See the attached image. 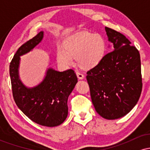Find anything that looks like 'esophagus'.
Masks as SVG:
<instances>
[{
    "label": "esophagus",
    "mask_w": 150,
    "mask_h": 150,
    "mask_svg": "<svg viewBox=\"0 0 150 150\" xmlns=\"http://www.w3.org/2000/svg\"><path fill=\"white\" fill-rule=\"evenodd\" d=\"M76 75H77V77H78L80 80H82V79H84V77H85V75H84L83 74H82V73H80V72H79V71L76 72Z\"/></svg>",
    "instance_id": "34e87169"
}]
</instances>
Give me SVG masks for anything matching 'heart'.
<instances>
[{"mask_svg": "<svg viewBox=\"0 0 150 150\" xmlns=\"http://www.w3.org/2000/svg\"><path fill=\"white\" fill-rule=\"evenodd\" d=\"M106 51V43L102 36L82 31L65 39L63 47L58 48L56 58L60 64L68 66L73 63V56H77L81 67L90 69L100 63Z\"/></svg>", "mask_w": 150, "mask_h": 150, "instance_id": "heart-1", "label": "heart"}]
</instances>
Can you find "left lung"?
Wrapping results in <instances>:
<instances>
[{
	"label": "left lung",
	"instance_id": "8db88e82",
	"mask_svg": "<svg viewBox=\"0 0 150 150\" xmlns=\"http://www.w3.org/2000/svg\"><path fill=\"white\" fill-rule=\"evenodd\" d=\"M111 52L87 72V80L96 111L108 120L125 116L135 106L142 92L140 56L120 32L105 27Z\"/></svg>",
	"mask_w": 150,
	"mask_h": 150
}]
</instances>
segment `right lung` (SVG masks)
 Listing matches in <instances>:
<instances>
[{"label": "right lung", "mask_w": 150, "mask_h": 150, "mask_svg": "<svg viewBox=\"0 0 150 150\" xmlns=\"http://www.w3.org/2000/svg\"><path fill=\"white\" fill-rule=\"evenodd\" d=\"M44 32L19 48L10 64V76L14 100L18 108L32 121L47 127L61 125L68 113V99L77 82L73 70L63 72L49 68L39 85L28 87L19 75L20 56L32 51L42 41Z\"/></svg>", "instance_id": "add662e5"}]
</instances>
